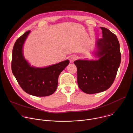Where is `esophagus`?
I'll return each instance as SVG.
<instances>
[{
  "mask_svg": "<svg viewBox=\"0 0 133 133\" xmlns=\"http://www.w3.org/2000/svg\"><path fill=\"white\" fill-rule=\"evenodd\" d=\"M75 59H76V58L73 56H71L69 58V61H70V63H73L75 61Z\"/></svg>",
  "mask_w": 133,
  "mask_h": 133,
  "instance_id": "1",
  "label": "esophagus"
}]
</instances>
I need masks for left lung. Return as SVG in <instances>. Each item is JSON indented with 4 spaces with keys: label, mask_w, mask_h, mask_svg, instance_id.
<instances>
[{
    "label": "left lung",
    "mask_w": 133,
    "mask_h": 133,
    "mask_svg": "<svg viewBox=\"0 0 133 133\" xmlns=\"http://www.w3.org/2000/svg\"><path fill=\"white\" fill-rule=\"evenodd\" d=\"M103 38L96 42V61L77 60L74 64L77 69L79 88L89 94L104 91L114 81L121 64L120 46L116 35L101 27Z\"/></svg>",
    "instance_id": "1"
}]
</instances>
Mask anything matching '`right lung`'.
Listing matches in <instances>:
<instances>
[{"instance_id":"1","label":"right lung","mask_w":133,"mask_h":133,"mask_svg":"<svg viewBox=\"0 0 133 133\" xmlns=\"http://www.w3.org/2000/svg\"><path fill=\"white\" fill-rule=\"evenodd\" d=\"M30 31L25 32L17 39L12 53L11 70L21 88L35 96L50 95L56 90L61 72L69 64V60L44 68L31 66L25 59L23 47Z\"/></svg>"}]
</instances>
